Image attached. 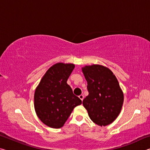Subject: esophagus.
I'll return each instance as SVG.
<instances>
[{
    "mask_svg": "<svg viewBox=\"0 0 150 150\" xmlns=\"http://www.w3.org/2000/svg\"><path fill=\"white\" fill-rule=\"evenodd\" d=\"M79 98L80 99L83 101V98H84V96H83V95H79Z\"/></svg>",
    "mask_w": 150,
    "mask_h": 150,
    "instance_id": "1",
    "label": "esophagus"
}]
</instances>
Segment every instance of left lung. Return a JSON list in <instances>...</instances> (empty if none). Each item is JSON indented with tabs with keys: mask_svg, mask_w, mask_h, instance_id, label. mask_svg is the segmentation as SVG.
<instances>
[{
	"mask_svg": "<svg viewBox=\"0 0 150 150\" xmlns=\"http://www.w3.org/2000/svg\"><path fill=\"white\" fill-rule=\"evenodd\" d=\"M87 81L88 95L83 100L93 122L108 125L119 115L124 95L115 75L107 67L99 65L82 68Z\"/></svg>",
	"mask_w": 150,
	"mask_h": 150,
	"instance_id": "left-lung-1",
	"label": "left lung"
}]
</instances>
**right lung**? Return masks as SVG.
Listing matches in <instances>:
<instances>
[{
  "instance_id": "right-lung-1",
  "label": "right lung",
  "mask_w": 150,
  "mask_h": 150,
  "mask_svg": "<svg viewBox=\"0 0 150 150\" xmlns=\"http://www.w3.org/2000/svg\"><path fill=\"white\" fill-rule=\"evenodd\" d=\"M74 68L71 63H56L47 71L35 89V112L42 122L51 128L62 127L73 108L82 103L67 83Z\"/></svg>"
}]
</instances>
